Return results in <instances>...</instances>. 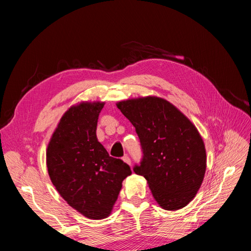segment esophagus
<instances>
[{"label": "esophagus", "instance_id": "34e87169", "mask_svg": "<svg viewBox=\"0 0 251 251\" xmlns=\"http://www.w3.org/2000/svg\"><path fill=\"white\" fill-rule=\"evenodd\" d=\"M123 160H124V162L127 163L128 165H131V159L128 158L127 156H125V157H123Z\"/></svg>", "mask_w": 251, "mask_h": 251}]
</instances>
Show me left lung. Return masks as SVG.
Instances as JSON below:
<instances>
[{
  "instance_id": "8db88e82",
  "label": "left lung",
  "mask_w": 251,
  "mask_h": 251,
  "mask_svg": "<svg viewBox=\"0 0 251 251\" xmlns=\"http://www.w3.org/2000/svg\"><path fill=\"white\" fill-rule=\"evenodd\" d=\"M140 139L143 158L134 172L144 177L165 210H178L198 193L206 171V151L195 125L170 101L157 96L116 103Z\"/></svg>"
}]
</instances>
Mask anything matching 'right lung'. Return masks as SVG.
Returning <instances> with one entry per match:
<instances>
[{"instance_id": "1", "label": "right lung", "mask_w": 251, "mask_h": 251, "mask_svg": "<svg viewBox=\"0 0 251 251\" xmlns=\"http://www.w3.org/2000/svg\"><path fill=\"white\" fill-rule=\"evenodd\" d=\"M103 101H81L68 109L46 151L49 177L62 198L91 220L108 218L123 181L132 171L109 156L97 140L96 126Z\"/></svg>"}]
</instances>
